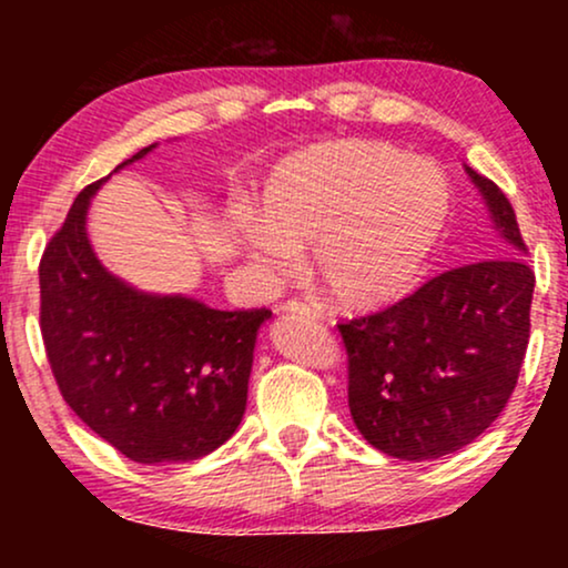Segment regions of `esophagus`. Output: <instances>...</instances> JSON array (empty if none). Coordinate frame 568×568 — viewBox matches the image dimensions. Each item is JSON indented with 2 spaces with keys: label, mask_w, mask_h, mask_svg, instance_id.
<instances>
[{
  "label": "esophagus",
  "mask_w": 568,
  "mask_h": 568,
  "mask_svg": "<svg viewBox=\"0 0 568 568\" xmlns=\"http://www.w3.org/2000/svg\"><path fill=\"white\" fill-rule=\"evenodd\" d=\"M285 312H298V315H306V317H321V306L312 304V302H304V298H291L288 304L283 306Z\"/></svg>",
  "instance_id": "1"
}]
</instances>
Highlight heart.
Returning a JSON list of instances; mask_svg holds the SVG:
<instances>
[{
    "mask_svg": "<svg viewBox=\"0 0 568 568\" xmlns=\"http://www.w3.org/2000/svg\"><path fill=\"white\" fill-rule=\"evenodd\" d=\"M454 194L435 162L382 141H334L272 173L262 219L240 232L256 262L285 270L312 243V270L336 304L368 310L403 296L438 247Z\"/></svg>",
    "mask_w": 568,
    "mask_h": 568,
    "instance_id": "obj_1",
    "label": "heart"
}]
</instances>
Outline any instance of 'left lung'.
Instances as JSON below:
<instances>
[{"label": "left lung", "instance_id": "8db88e82", "mask_svg": "<svg viewBox=\"0 0 568 568\" xmlns=\"http://www.w3.org/2000/svg\"><path fill=\"white\" fill-rule=\"evenodd\" d=\"M499 256L440 272L400 302L338 323L349 414L371 446L406 462L459 452L501 414L531 331L534 272L505 192L467 168Z\"/></svg>", "mask_w": 568, "mask_h": 568}]
</instances>
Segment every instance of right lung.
<instances>
[{
  "label": "right lung",
  "mask_w": 568,
  "mask_h": 568,
  "mask_svg": "<svg viewBox=\"0 0 568 568\" xmlns=\"http://www.w3.org/2000/svg\"><path fill=\"white\" fill-rule=\"evenodd\" d=\"M101 184L77 194L39 262V328L50 371L69 408L128 459H200L243 419L256 331L272 312L149 296L109 275L84 232Z\"/></svg>",
  "instance_id": "obj_1"
}]
</instances>
